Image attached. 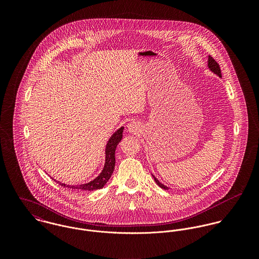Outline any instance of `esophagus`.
I'll use <instances>...</instances> for the list:
<instances>
[{"label":"esophagus","mask_w":259,"mask_h":259,"mask_svg":"<svg viewBox=\"0 0 259 259\" xmlns=\"http://www.w3.org/2000/svg\"><path fill=\"white\" fill-rule=\"evenodd\" d=\"M127 130L130 133H134V134H139L142 130L141 124L138 121H132L127 124Z\"/></svg>","instance_id":"1"}]
</instances>
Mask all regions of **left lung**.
<instances>
[{"instance_id": "1", "label": "left lung", "mask_w": 259, "mask_h": 259, "mask_svg": "<svg viewBox=\"0 0 259 259\" xmlns=\"http://www.w3.org/2000/svg\"><path fill=\"white\" fill-rule=\"evenodd\" d=\"M207 67H208V69L212 72V73H214V74H218L219 76H222V71H221V68H220V65L217 63V61L212 58V57H208V64H207ZM153 177V176H152ZM153 179H154V181H155V183H156V185H158V186H160L161 188H163V189H168V187L167 186H165L164 185H162V184H160L159 182H158V180L155 178V177H153Z\"/></svg>"}]
</instances>
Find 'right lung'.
Returning <instances> with one entry per match:
<instances>
[{"mask_svg":"<svg viewBox=\"0 0 259 259\" xmlns=\"http://www.w3.org/2000/svg\"><path fill=\"white\" fill-rule=\"evenodd\" d=\"M122 132H123V126H121L120 128H118L112 136L111 139L109 140L107 147H106V162H105V166L102 170V172L100 174V176H98L94 181L88 183V184H83V185H67L65 184H62L60 182L59 185L65 187H69L72 189L75 190H80V191H92V190H96V189H101L103 188L105 185L108 183V181L110 180L111 177V174L113 172L114 169V164H115V148L117 147L118 143L121 141L122 139Z\"/></svg>","mask_w":259,"mask_h":259,"instance_id":"obj_1","label":"right lung"}]
</instances>
